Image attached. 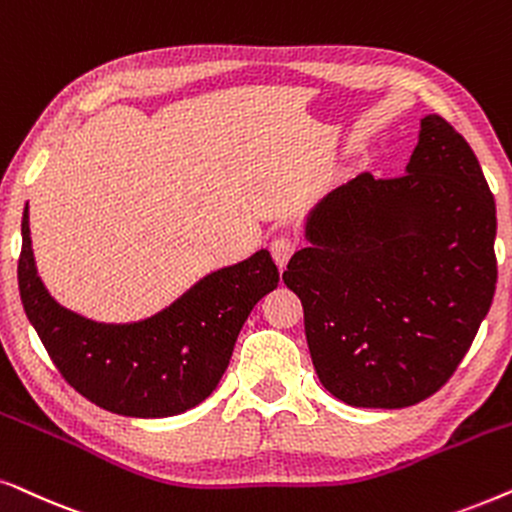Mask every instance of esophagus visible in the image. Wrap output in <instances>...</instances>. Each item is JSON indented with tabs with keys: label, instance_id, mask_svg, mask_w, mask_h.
<instances>
[{
	"label": "esophagus",
	"instance_id": "1",
	"mask_svg": "<svg viewBox=\"0 0 512 512\" xmlns=\"http://www.w3.org/2000/svg\"><path fill=\"white\" fill-rule=\"evenodd\" d=\"M269 250H271V257H274V262L283 269L292 257V252H295V241H292L290 236H278L271 241Z\"/></svg>",
	"mask_w": 512,
	"mask_h": 512
}]
</instances>
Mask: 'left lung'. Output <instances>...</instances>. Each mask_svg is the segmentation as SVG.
<instances>
[{
  "mask_svg": "<svg viewBox=\"0 0 512 512\" xmlns=\"http://www.w3.org/2000/svg\"><path fill=\"white\" fill-rule=\"evenodd\" d=\"M283 281L304 306L320 384L398 410L452 377L496 288V206L478 156L426 114L405 175L360 173L304 220Z\"/></svg>",
  "mask_w": 512,
  "mask_h": 512,
  "instance_id": "8db88e82",
  "label": "left lung"
}]
</instances>
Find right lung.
Listing matches in <instances>:
<instances>
[{
  "label": "right lung",
  "mask_w": 512,
  "mask_h": 512,
  "mask_svg": "<svg viewBox=\"0 0 512 512\" xmlns=\"http://www.w3.org/2000/svg\"><path fill=\"white\" fill-rule=\"evenodd\" d=\"M18 290L53 365L102 410L138 419L175 417L201 405L220 384L252 306L276 290L269 250L215 269L154 316L98 323L67 309L39 278L30 208L20 222Z\"/></svg>",
  "instance_id": "right-lung-1"
}]
</instances>
